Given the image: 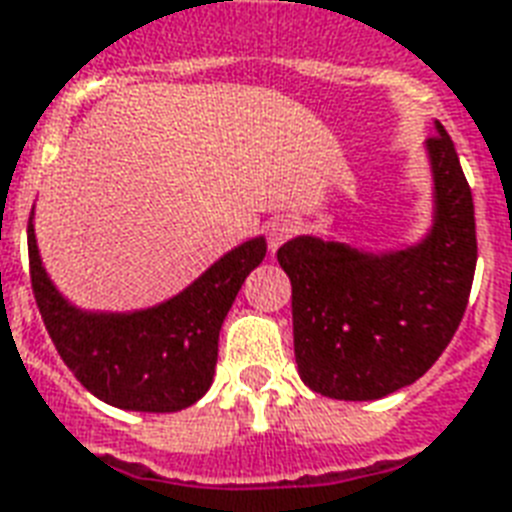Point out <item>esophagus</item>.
Segmentation results:
<instances>
[{
    "label": "esophagus",
    "instance_id": "obj_1",
    "mask_svg": "<svg viewBox=\"0 0 512 512\" xmlns=\"http://www.w3.org/2000/svg\"><path fill=\"white\" fill-rule=\"evenodd\" d=\"M291 234H294V224L288 218H272L270 224H267V242H270L272 251H278Z\"/></svg>",
    "mask_w": 512,
    "mask_h": 512
}]
</instances>
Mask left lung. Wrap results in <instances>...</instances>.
Here are the masks:
<instances>
[{"label":"left lung","mask_w":512,"mask_h":512,"mask_svg":"<svg viewBox=\"0 0 512 512\" xmlns=\"http://www.w3.org/2000/svg\"><path fill=\"white\" fill-rule=\"evenodd\" d=\"M434 129V224L418 245L367 253L294 237L278 251L291 280L294 356L315 394L388 397L416 383L459 329L478 261L475 207L453 140L443 124Z\"/></svg>","instance_id":"8db88e82"}]
</instances>
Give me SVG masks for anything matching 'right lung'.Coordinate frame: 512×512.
Instances as JSON below:
<instances>
[{
    "mask_svg": "<svg viewBox=\"0 0 512 512\" xmlns=\"http://www.w3.org/2000/svg\"><path fill=\"white\" fill-rule=\"evenodd\" d=\"M264 256L267 242L253 237L161 305L134 313H86L51 283L29 221L32 291L56 351L94 397L140 413H178L205 397L215 375L221 324Z\"/></svg>",
    "mask_w": 512,
    "mask_h": 512,
    "instance_id": "1",
    "label": "right lung"
}]
</instances>
